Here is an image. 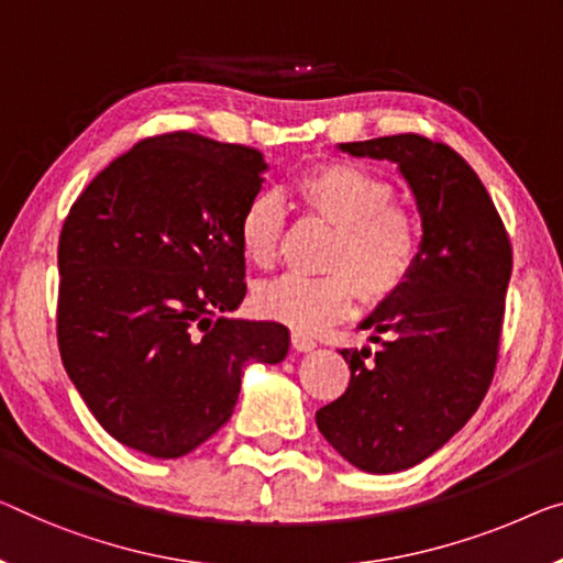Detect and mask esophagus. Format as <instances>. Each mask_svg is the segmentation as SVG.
<instances>
[{"instance_id": "esophagus-1", "label": "esophagus", "mask_w": 563, "mask_h": 563, "mask_svg": "<svg viewBox=\"0 0 563 563\" xmlns=\"http://www.w3.org/2000/svg\"><path fill=\"white\" fill-rule=\"evenodd\" d=\"M292 346H296L298 351H310V349H316V339L310 333L292 331Z\"/></svg>"}]
</instances>
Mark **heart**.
Returning <instances> with one entry per match:
<instances>
[{
  "label": "heart",
  "mask_w": 563,
  "mask_h": 563,
  "mask_svg": "<svg viewBox=\"0 0 563 563\" xmlns=\"http://www.w3.org/2000/svg\"><path fill=\"white\" fill-rule=\"evenodd\" d=\"M296 199L303 212L335 228L323 265L331 273H288L260 285L255 308L292 329L316 331L354 308L358 290L382 300L399 290L419 257V224L394 201V187L372 169L331 162L298 176ZM288 224V209L275 191H257L242 209L238 238L242 255L255 267H273Z\"/></svg>",
  "instance_id": "heart-1"
}]
</instances>
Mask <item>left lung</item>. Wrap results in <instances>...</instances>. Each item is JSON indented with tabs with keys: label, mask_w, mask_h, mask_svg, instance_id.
<instances>
[{
	"label": "left lung",
	"mask_w": 563,
	"mask_h": 563,
	"mask_svg": "<svg viewBox=\"0 0 563 563\" xmlns=\"http://www.w3.org/2000/svg\"><path fill=\"white\" fill-rule=\"evenodd\" d=\"M351 156L399 166L422 217L415 271L362 321L376 349H343L346 391L316 412L341 457L366 473H399L465 427L498 364L508 232L457 151L417 133L341 144Z\"/></svg>",
	"instance_id": "8db88e82"
}]
</instances>
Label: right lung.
<instances>
[{
	"label": "right lung",
	"instance_id": "obj_1",
	"mask_svg": "<svg viewBox=\"0 0 563 563\" xmlns=\"http://www.w3.org/2000/svg\"><path fill=\"white\" fill-rule=\"evenodd\" d=\"M265 169L257 148L162 133L108 164L65 217L57 346L125 448L187 455L232 417L242 368L288 354L283 323L224 316L247 290L238 222Z\"/></svg>",
	"mask_w": 563,
	"mask_h": 563
}]
</instances>
